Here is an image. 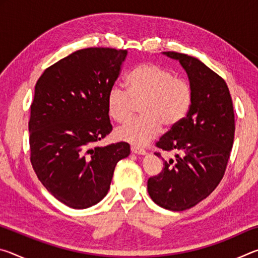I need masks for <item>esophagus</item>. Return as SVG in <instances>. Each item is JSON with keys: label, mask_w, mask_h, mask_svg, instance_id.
Instances as JSON below:
<instances>
[{"label": "esophagus", "mask_w": 258, "mask_h": 258, "mask_svg": "<svg viewBox=\"0 0 258 258\" xmlns=\"http://www.w3.org/2000/svg\"><path fill=\"white\" fill-rule=\"evenodd\" d=\"M131 151L134 152V154H138V155H145L146 154V150L143 149V148L138 147V146L131 147Z\"/></svg>", "instance_id": "1"}]
</instances>
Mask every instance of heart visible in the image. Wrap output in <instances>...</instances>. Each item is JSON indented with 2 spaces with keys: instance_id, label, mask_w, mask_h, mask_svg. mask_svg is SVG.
<instances>
[{
  "instance_id": "1",
  "label": "heart",
  "mask_w": 258,
  "mask_h": 258,
  "mask_svg": "<svg viewBox=\"0 0 258 258\" xmlns=\"http://www.w3.org/2000/svg\"><path fill=\"white\" fill-rule=\"evenodd\" d=\"M126 91L112 86L107 94L108 112L113 120L124 124L140 103L141 117L117 131L121 140L146 145L160 132L176 127L189 113L194 92L190 83L174 76L169 69L152 62L139 63L125 77Z\"/></svg>"
}]
</instances>
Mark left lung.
Instances as JSON below:
<instances>
[{"instance_id": "8db88e82", "label": "left lung", "mask_w": 258, "mask_h": 258, "mask_svg": "<svg viewBox=\"0 0 258 258\" xmlns=\"http://www.w3.org/2000/svg\"><path fill=\"white\" fill-rule=\"evenodd\" d=\"M180 61L194 92L185 119L156 142L176 152L163 171L148 180V192L158 206L185 211L207 198L224 176L234 140V112L225 81L194 56L164 52ZM155 155L161 157L158 151Z\"/></svg>"}]
</instances>
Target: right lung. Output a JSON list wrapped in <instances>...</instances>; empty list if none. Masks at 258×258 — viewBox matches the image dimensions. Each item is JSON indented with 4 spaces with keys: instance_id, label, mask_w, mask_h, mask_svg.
<instances>
[{
    "instance_id": "1",
    "label": "right lung",
    "mask_w": 258,
    "mask_h": 258,
    "mask_svg": "<svg viewBox=\"0 0 258 258\" xmlns=\"http://www.w3.org/2000/svg\"><path fill=\"white\" fill-rule=\"evenodd\" d=\"M127 51L78 50L47 67L35 86L28 121L30 163L55 199L89 208L108 194L126 142L93 147L112 131L107 94Z\"/></svg>"
}]
</instances>
